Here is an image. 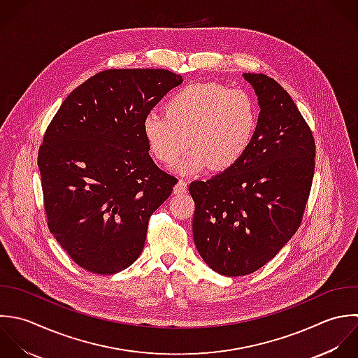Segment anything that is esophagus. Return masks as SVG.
I'll list each match as a JSON object with an SVG mask.
<instances>
[{
  "instance_id": "34e87169",
  "label": "esophagus",
  "mask_w": 358,
  "mask_h": 358,
  "mask_svg": "<svg viewBox=\"0 0 358 358\" xmlns=\"http://www.w3.org/2000/svg\"><path fill=\"white\" fill-rule=\"evenodd\" d=\"M187 188H188L187 181L180 180V181L176 184V187H174V194H185V192H187Z\"/></svg>"
}]
</instances>
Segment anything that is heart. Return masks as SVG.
<instances>
[{
	"instance_id": "b5f03b06",
	"label": "heart",
	"mask_w": 358,
	"mask_h": 358,
	"mask_svg": "<svg viewBox=\"0 0 358 358\" xmlns=\"http://www.w3.org/2000/svg\"><path fill=\"white\" fill-rule=\"evenodd\" d=\"M259 125L255 99L243 89L215 82L187 85L164 103V114L149 113L142 132L150 153L163 164L177 166L182 174L209 166L222 173L233 169L251 148Z\"/></svg>"
}]
</instances>
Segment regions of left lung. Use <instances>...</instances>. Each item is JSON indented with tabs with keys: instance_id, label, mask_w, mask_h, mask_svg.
<instances>
[{
	"instance_id": "1",
	"label": "left lung",
	"mask_w": 358,
	"mask_h": 358,
	"mask_svg": "<svg viewBox=\"0 0 358 358\" xmlns=\"http://www.w3.org/2000/svg\"><path fill=\"white\" fill-rule=\"evenodd\" d=\"M261 107L255 139L233 169L192 181V233L210 269L254 273L299 230L315 170L311 128L290 94L264 73H244Z\"/></svg>"
}]
</instances>
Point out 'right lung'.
<instances>
[{
    "instance_id": "obj_1",
    "label": "right lung",
    "mask_w": 358,
    "mask_h": 358,
    "mask_svg": "<svg viewBox=\"0 0 358 358\" xmlns=\"http://www.w3.org/2000/svg\"><path fill=\"white\" fill-rule=\"evenodd\" d=\"M182 76L106 69L62 101L37 164L50 233L87 272L114 275L141 255L152 213L177 178L149 155L142 121Z\"/></svg>"
}]
</instances>
